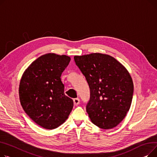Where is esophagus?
Returning a JSON list of instances; mask_svg holds the SVG:
<instances>
[{
	"instance_id": "obj_1",
	"label": "esophagus",
	"mask_w": 157,
	"mask_h": 157,
	"mask_svg": "<svg viewBox=\"0 0 157 157\" xmlns=\"http://www.w3.org/2000/svg\"><path fill=\"white\" fill-rule=\"evenodd\" d=\"M73 103L75 106L78 105V104L80 103V99L78 98H75L73 99Z\"/></svg>"
}]
</instances>
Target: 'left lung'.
Listing matches in <instances>:
<instances>
[{"mask_svg": "<svg viewBox=\"0 0 157 157\" xmlns=\"http://www.w3.org/2000/svg\"><path fill=\"white\" fill-rule=\"evenodd\" d=\"M74 60L90 88L86 111L91 122L103 129L116 127L131 105L134 85L130 73L108 54L75 56Z\"/></svg>", "mask_w": 157, "mask_h": 157, "instance_id": "left-lung-1", "label": "left lung"}]
</instances>
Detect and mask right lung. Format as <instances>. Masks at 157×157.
Listing matches in <instances>:
<instances>
[{
  "label": "right lung",
  "mask_w": 157,
  "mask_h": 157,
  "mask_svg": "<svg viewBox=\"0 0 157 157\" xmlns=\"http://www.w3.org/2000/svg\"><path fill=\"white\" fill-rule=\"evenodd\" d=\"M70 59L66 55H42L25 70L20 80L19 96L24 111L45 129L60 126L72 110L73 101L64 94L61 80Z\"/></svg>",
  "instance_id": "obj_1"
}]
</instances>
